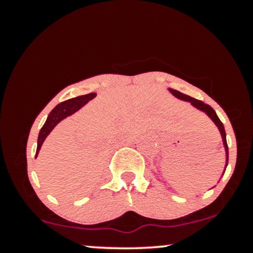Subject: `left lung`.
<instances>
[{
    "instance_id": "1",
    "label": "left lung",
    "mask_w": 253,
    "mask_h": 253,
    "mask_svg": "<svg viewBox=\"0 0 253 253\" xmlns=\"http://www.w3.org/2000/svg\"><path fill=\"white\" fill-rule=\"evenodd\" d=\"M169 90H170L171 94L173 95V96H176L177 98H179V100H183V101H187V102H190L194 107H195V108L202 110L203 113H206V114H207L208 117L211 119V121H213V123L216 125V127L220 130V134H221V138H222V141H223V146H225V151H226V167H227V164H228V146H227V141H226L225 127H223V125H222L221 121H220V119L217 118L215 110L211 108L210 104L203 103L202 101L196 100V98L188 96V95H185V94H182V92L177 91V90H173V89H169Z\"/></svg>"
}]
</instances>
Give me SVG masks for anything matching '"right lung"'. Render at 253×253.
<instances>
[{"instance_id": "obj_1", "label": "right lung", "mask_w": 253, "mask_h": 253, "mask_svg": "<svg viewBox=\"0 0 253 253\" xmlns=\"http://www.w3.org/2000/svg\"><path fill=\"white\" fill-rule=\"evenodd\" d=\"M95 96H96L95 92H90V94L82 95V96L74 97V98H70V100L64 101V102L59 103L58 106H56L53 109H52V112L48 114L47 120H46V123L43 124L42 128L40 129L39 132L36 157L38 156V153H39V150L40 147H42L43 140L46 139V136L50 134L51 130L54 128V126H56L59 121H62L63 119L69 117V115L74 114V113L77 112L78 109L82 108L84 104L88 103L89 101L92 100Z\"/></svg>"}]
</instances>
